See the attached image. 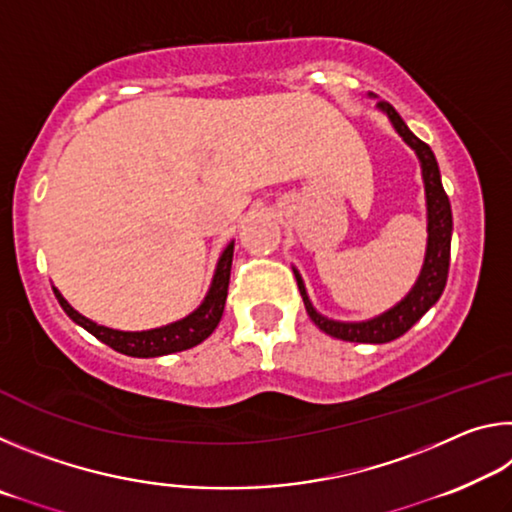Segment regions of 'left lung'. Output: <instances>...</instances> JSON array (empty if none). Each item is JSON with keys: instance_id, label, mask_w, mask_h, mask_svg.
I'll use <instances>...</instances> for the list:
<instances>
[{"instance_id": "1", "label": "left lung", "mask_w": 512, "mask_h": 512, "mask_svg": "<svg viewBox=\"0 0 512 512\" xmlns=\"http://www.w3.org/2000/svg\"><path fill=\"white\" fill-rule=\"evenodd\" d=\"M368 97H375V94H368ZM377 110L384 112L388 121L393 124L395 133L411 146L420 160L424 201H427V250H424V262L418 280H415L411 291L406 293L397 305L386 309L384 314L368 320H334L323 316L320 311H316L314 305H311L307 287L305 282H302V275L298 268L293 266V275H296L302 302H305L307 314L318 325V329H323L325 334L341 341L375 345L395 341L397 336L406 334L433 305H436L438 298L443 296V289L447 284L449 248H452V205H449V198L443 189V180H440L436 155L429 149V144H424L409 131V126L404 124V119L397 115V110L391 103L377 101Z\"/></svg>"}]
</instances>
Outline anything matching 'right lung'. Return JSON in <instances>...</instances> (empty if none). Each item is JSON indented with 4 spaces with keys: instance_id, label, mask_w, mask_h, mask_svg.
<instances>
[{
    "instance_id": "obj_1",
    "label": "right lung",
    "mask_w": 512,
    "mask_h": 512,
    "mask_svg": "<svg viewBox=\"0 0 512 512\" xmlns=\"http://www.w3.org/2000/svg\"><path fill=\"white\" fill-rule=\"evenodd\" d=\"M232 253H235V241H230V244L223 248L219 262H216V268H214L210 289H207L203 302L192 311V314H187L180 320H173L169 325L142 329V332H124V329H112V327L94 323V320L85 318L72 305H69V302L63 298V293H60L56 287H54V293L60 302V307H63L65 314L72 318L76 325L88 329L92 336H97L101 343L110 345L112 350L126 354V357H137V359L164 357V354L183 352V350L194 348L198 343H203L207 336L214 332L216 325H219L225 309V298H228Z\"/></svg>"
}]
</instances>
